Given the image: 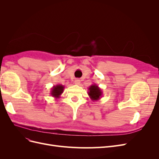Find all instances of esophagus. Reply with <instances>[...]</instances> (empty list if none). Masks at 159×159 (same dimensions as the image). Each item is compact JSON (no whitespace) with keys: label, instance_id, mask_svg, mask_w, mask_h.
<instances>
[{"label":"esophagus","instance_id":"esophagus-1","mask_svg":"<svg viewBox=\"0 0 159 159\" xmlns=\"http://www.w3.org/2000/svg\"><path fill=\"white\" fill-rule=\"evenodd\" d=\"M74 84H75V85H80V80H78V79L75 80L74 81Z\"/></svg>","mask_w":159,"mask_h":159}]
</instances>
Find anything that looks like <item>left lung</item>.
<instances>
[{"label":"left lung","instance_id":"1","mask_svg":"<svg viewBox=\"0 0 159 159\" xmlns=\"http://www.w3.org/2000/svg\"><path fill=\"white\" fill-rule=\"evenodd\" d=\"M88 92L90 99L93 102L98 101L102 98V90L95 84H92L89 88H88Z\"/></svg>","mask_w":159,"mask_h":159}]
</instances>
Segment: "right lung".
<instances>
[{"label":"right lung","mask_w":159,"mask_h":159,"mask_svg":"<svg viewBox=\"0 0 159 159\" xmlns=\"http://www.w3.org/2000/svg\"><path fill=\"white\" fill-rule=\"evenodd\" d=\"M64 85L61 84H57L56 85H54L51 89V95L56 99L60 98L61 94L63 93L64 90Z\"/></svg>","instance_id":"obj_1"}]
</instances>
